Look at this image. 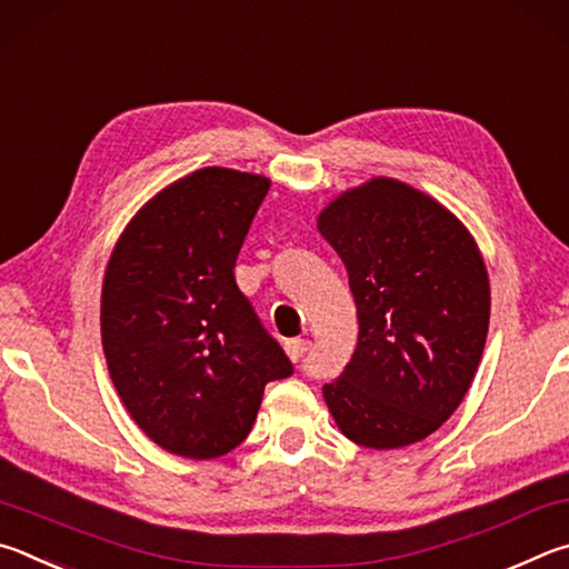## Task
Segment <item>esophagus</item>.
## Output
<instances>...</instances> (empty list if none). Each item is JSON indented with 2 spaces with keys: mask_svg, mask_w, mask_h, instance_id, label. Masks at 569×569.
Instances as JSON below:
<instances>
[{
  "mask_svg": "<svg viewBox=\"0 0 569 569\" xmlns=\"http://www.w3.org/2000/svg\"><path fill=\"white\" fill-rule=\"evenodd\" d=\"M310 340H305V337H297V340H287L284 342V352L290 355V360H300V357L310 350Z\"/></svg>",
  "mask_w": 569,
  "mask_h": 569,
  "instance_id": "34e87169",
  "label": "esophagus"
}]
</instances>
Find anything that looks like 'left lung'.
I'll return each instance as SVG.
<instances>
[{
  "label": "left lung",
  "mask_w": 569,
  "mask_h": 569,
  "mask_svg": "<svg viewBox=\"0 0 569 569\" xmlns=\"http://www.w3.org/2000/svg\"><path fill=\"white\" fill-rule=\"evenodd\" d=\"M357 305V350L322 387L347 440L397 450L460 407L490 327V277L460 219L392 177L347 189L317 217Z\"/></svg>",
  "instance_id": "8db88e82"
}]
</instances>
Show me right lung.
<instances>
[{
	"label": "right lung",
	"mask_w": 569,
	"mask_h": 569,
	"mask_svg": "<svg viewBox=\"0 0 569 569\" xmlns=\"http://www.w3.org/2000/svg\"><path fill=\"white\" fill-rule=\"evenodd\" d=\"M269 189L204 167L129 219L102 282V347L127 412L162 450L214 460L252 430L264 385L292 375L234 262Z\"/></svg>",
	"instance_id": "right-lung-1"
}]
</instances>
